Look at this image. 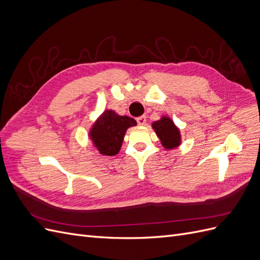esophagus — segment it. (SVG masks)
<instances>
[{"label":"esophagus","mask_w":260,"mask_h":260,"mask_svg":"<svg viewBox=\"0 0 260 260\" xmlns=\"http://www.w3.org/2000/svg\"><path fill=\"white\" fill-rule=\"evenodd\" d=\"M137 121H138V123H139L140 125L145 124V122H146V116H141V117L137 118Z\"/></svg>","instance_id":"1"}]
</instances>
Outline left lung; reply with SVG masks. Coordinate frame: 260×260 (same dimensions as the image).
Listing matches in <instances>:
<instances>
[{"label":"left lung","mask_w":260,"mask_h":260,"mask_svg":"<svg viewBox=\"0 0 260 260\" xmlns=\"http://www.w3.org/2000/svg\"><path fill=\"white\" fill-rule=\"evenodd\" d=\"M153 128L166 148H175L180 144V132L169 118L164 117L160 120L155 121Z\"/></svg>","instance_id":"1"}]
</instances>
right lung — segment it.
Returning a JSON list of instances; mask_svg holds the SVG:
<instances>
[{"label":"right lung","instance_id":"add662e5","mask_svg":"<svg viewBox=\"0 0 260 260\" xmlns=\"http://www.w3.org/2000/svg\"><path fill=\"white\" fill-rule=\"evenodd\" d=\"M136 124L137 121L129 116L106 111L94 123L90 135L101 154L113 156L119 152L125 131Z\"/></svg>","mask_w":260,"mask_h":260}]
</instances>
